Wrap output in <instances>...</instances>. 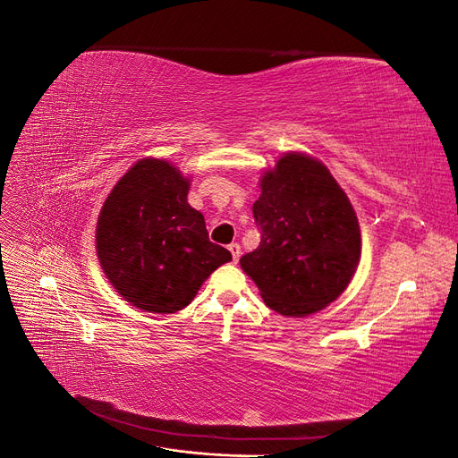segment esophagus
<instances>
[{
  "label": "esophagus",
  "instance_id": "34e87169",
  "mask_svg": "<svg viewBox=\"0 0 458 458\" xmlns=\"http://www.w3.org/2000/svg\"><path fill=\"white\" fill-rule=\"evenodd\" d=\"M229 252H231V256H233V261H239V258H241V244L239 242H233V244H229Z\"/></svg>",
  "mask_w": 458,
  "mask_h": 458
}]
</instances>
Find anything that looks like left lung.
I'll return each mask as SVG.
<instances>
[{"instance_id":"1","label":"left lung","mask_w":458,"mask_h":458,"mask_svg":"<svg viewBox=\"0 0 458 458\" xmlns=\"http://www.w3.org/2000/svg\"><path fill=\"white\" fill-rule=\"evenodd\" d=\"M252 210L261 231L242 271L263 301L284 317L325 310L348 284L361 258V229L353 206L327 165L290 150L259 177Z\"/></svg>"}]
</instances>
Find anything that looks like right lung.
I'll return each instance as SVG.
<instances>
[{
  "instance_id": "1",
  "label": "right lung",
  "mask_w": 458,
  "mask_h": 458,
  "mask_svg": "<svg viewBox=\"0 0 458 458\" xmlns=\"http://www.w3.org/2000/svg\"><path fill=\"white\" fill-rule=\"evenodd\" d=\"M191 179L164 158H141L106 197L95 229L97 258L116 293L137 310L175 313L231 252L208 239L187 202Z\"/></svg>"
}]
</instances>
